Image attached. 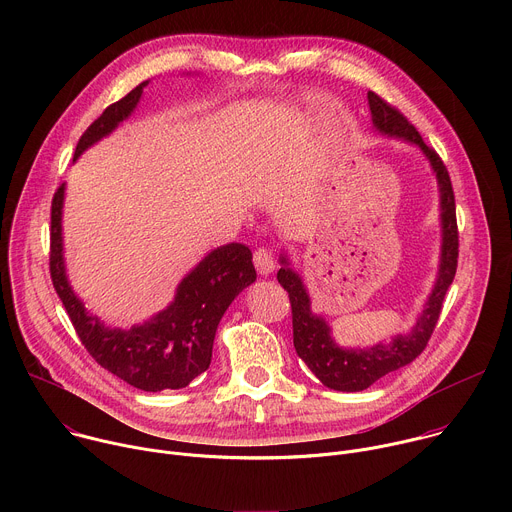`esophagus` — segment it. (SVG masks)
Returning <instances> with one entry per match:
<instances>
[{
    "label": "esophagus",
    "mask_w": 512,
    "mask_h": 512,
    "mask_svg": "<svg viewBox=\"0 0 512 512\" xmlns=\"http://www.w3.org/2000/svg\"><path fill=\"white\" fill-rule=\"evenodd\" d=\"M253 263H255V267H257V271H259L261 275H269V273H273V269H275V261H273L271 251H269V249H263V247H259V249L253 253Z\"/></svg>",
    "instance_id": "34e87169"
}]
</instances>
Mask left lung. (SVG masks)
Returning <instances> with one entry per match:
<instances>
[{
    "label": "left lung",
    "mask_w": 512,
    "mask_h": 512,
    "mask_svg": "<svg viewBox=\"0 0 512 512\" xmlns=\"http://www.w3.org/2000/svg\"><path fill=\"white\" fill-rule=\"evenodd\" d=\"M369 107L373 125L391 137H401L415 143L431 164V170L440 186V208H442V257L440 273H437L431 296L417 318L415 326L407 334H397L391 342H379L369 348H342L330 336V326L324 318L314 316L310 310V298L302 277L291 271L287 259L281 257V269L277 281L289 294L291 324H294V346L298 356L308 364V369L334 391H362L371 387L381 377L413 362L427 340L431 338L437 318L442 314L446 291L454 281L458 267V223H456V198L448 168L433 148L425 145L419 131L407 121V117L389 105L383 97L369 91Z\"/></svg>",
    "instance_id": "left-lung-1"
}]
</instances>
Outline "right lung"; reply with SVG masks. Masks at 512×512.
Wrapping results in <instances>:
<instances>
[{"label":"right lung","mask_w":512,"mask_h":512,"mask_svg":"<svg viewBox=\"0 0 512 512\" xmlns=\"http://www.w3.org/2000/svg\"><path fill=\"white\" fill-rule=\"evenodd\" d=\"M145 85L148 81L109 105L87 127L77 143L75 160L133 113ZM62 202L64 184L54 192L50 208V277L87 352L103 369L141 391L158 393L190 385L208 369L214 334L223 314L257 279L251 249L229 243L210 251L180 281L176 298L166 310L129 330L107 328L85 310L68 285L62 257Z\"/></svg>","instance_id":"right-lung-1"}]
</instances>
